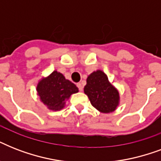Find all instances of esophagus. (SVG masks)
<instances>
[{"instance_id": "obj_1", "label": "esophagus", "mask_w": 161, "mask_h": 161, "mask_svg": "<svg viewBox=\"0 0 161 161\" xmlns=\"http://www.w3.org/2000/svg\"><path fill=\"white\" fill-rule=\"evenodd\" d=\"M77 86H78V89H79V91H83V84H82V83H77Z\"/></svg>"}]
</instances>
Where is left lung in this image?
Returning a JSON list of instances; mask_svg holds the SVG:
<instances>
[{
  "mask_svg": "<svg viewBox=\"0 0 161 161\" xmlns=\"http://www.w3.org/2000/svg\"><path fill=\"white\" fill-rule=\"evenodd\" d=\"M91 104L103 114L114 112L119 103V93L114 86L109 83L103 71L93 72L87 78L84 87Z\"/></svg>",
  "mask_w": 161,
  "mask_h": 161,
  "instance_id": "left-lung-1",
  "label": "left lung"
}]
</instances>
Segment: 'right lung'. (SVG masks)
<instances>
[{"instance_id": "add662e5", "label": "right lung", "mask_w": 161, "mask_h": 161, "mask_svg": "<svg viewBox=\"0 0 161 161\" xmlns=\"http://www.w3.org/2000/svg\"><path fill=\"white\" fill-rule=\"evenodd\" d=\"M37 94L42 103L50 110L58 111L65 107L66 101L78 88L58 71H53L47 78L39 81L36 86Z\"/></svg>"}]
</instances>
